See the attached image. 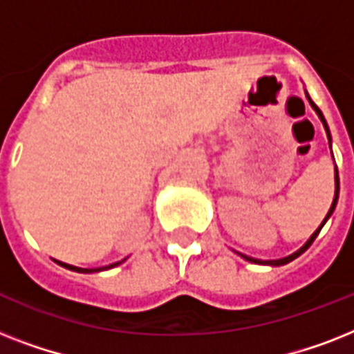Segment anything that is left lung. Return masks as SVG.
Wrapping results in <instances>:
<instances>
[{
	"label": "left lung",
	"mask_w": 354,
	"mask_h": 354,
	"mask_svg": "<svg viewBox=\"0 0 354 354\" xmlns=\"http://www.w3.org/2000/svg\"><path fill=\"white\" fill-rule=\"evenodd\" d=\"M305 95H307V101H308V104H310V106H313V110H314V112L318 113L319 121L324 122L325 133H327V139H329V147H333V138H330L329 127H327V121H325L324 113H322V110H319V108L316 106V104H314V102H313V99H310V97H308L307 90H305ZM333 160H335V158H333ZM338 194H340V178H338V167L335 165V198H333V204H330V209H329V213H327V215H325L324 222H322V224H319V227H318V230H316V232H314L313 235L308 236V241L305 242V244H303V246L299 248V250H297V252L290 253V255H286V257H283V259H268V261H263V259H255V257H250V255H244V253H239V252H236V253H239V255H241V257L244 259V261H248V263H253V264H268V266H283V264H288V263H290V261H294V259H297V257H299V255H301V253H305V252H307V250H308V246H310V244H313V242H314V239H316V236H318V233L322 232V227L325 226V222L329 221V218H330V215H333V213H335V209H336V204H338Z\"/></svg>",
	"instance_id": "obj_1"
}]
</instances>
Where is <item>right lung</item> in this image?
<instances>
[{
  "label": "right lung",
  "instance_id": "add662e5",
  "mask_svg": "<svg viewBox=\"0 0 354 354\" xmlns=\"http://www.w3.org/2000/svg\"><path fill=\"white\" fill-rule=\"evenodd\" d=\"M57 261V259H55ZM127 259H122V261H118V263H112V264H108V266H99V268H79V266H73V264H68V263H62V261H57L60 266H64V268H68V270H73V272H79V274H93V272H102V270H110L113 268V266H119L121 263H124Z\"/></svg>",
  "mask_w": 354,
  "mask_h": 354
}]
</instances>
